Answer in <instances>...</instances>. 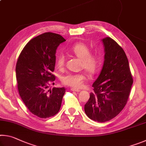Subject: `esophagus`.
I'll return each mask as SVG.
<instances>
[{
  "label": "esophagus",
  "instance_id": "esophagus-1",
  "mask_svg": "<svg viewBox=\"0 0 146 146\" xmlns=\"http://www.w3.org/2000/svg\"><path fill=\"white\" fill-rule=\"evenodd\" d=\"M71 90L73 91H76V92H79V91H80V90H78V89H76V88H71Z\"/></svg>",
  "mask_w": 146,
  "mask_h": 146
}]
</instances>
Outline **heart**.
<instances>
[{
	"label": "heart",
	"mask_w": 146,
	"mask_h": 146,
	"mask_svg": "<svg viewBox=\"0 0 146 146\" xmlns=\"http://www.w3.org/2000/svg\"><path fill=\"white\" fill-rule=\"evenodd\" d=\"M70 51L81 59V68H84L91 75L97 73L100 68V57L97 53H91V49L87 44L82 42L74 44ZM66 57L62 53H59L56 57V65L58 69H62L65 66ZM87 75L84 72L68 73L62 78L64 84L71 87L79 88L84 84Z\"/></svg>",
	"instance_id": "1"
}]
</instances>
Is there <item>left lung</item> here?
Listing matches in <instances>:
<instances>
[{
	"label": "left lung",
	"instance_id": "obj_1",
	"mask_svg": "<svg viewBox=\"0 0 146 146\" xmlns=\"http://www.w3.org/2000/svg\"><path fill=\"white\" fill-rule=\"evenodd\" d=\"M104 62L93 83L94 93L84 106L86 114L98 122L111 120L127 104L133 82L129 62L125 51L110 37L102 39Z\"/></svg>",
	"mask_w": 146,
	"mask_h": 146
}]
</instances>
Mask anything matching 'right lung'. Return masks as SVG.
Here are the masks:
<instances>
[{
	"mask_svg": "<svg viewBox=\"0 0 146 146\" xmlns=\"http://www.w3.org/2000/svg\"><path fill=\"white\" fill-rule=\"evenodd\" d=\"M66 41L60 35L43 33L24 46L16 64V78L19 95L29 111L41 118L53 117L60 110L64 88L48 90L55 80L56 49Z\"/></svg>",
	"mask_w": 146,
	"mask_h": 146,
	"instance_id": "obj_1",
	"label": "right lung"
}]
</instances>
